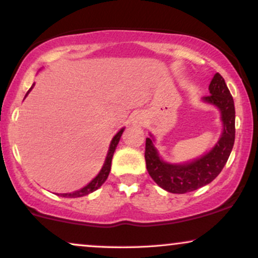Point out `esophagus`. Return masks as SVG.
Instances as JSON below:
<instances>
[{"mask_svg":"<svg viewBox=\"0 0 258 258\" xmlns=\"http://www.w3.org/2000/svg\"><path fill=\"white\" fill-rule=\"evenodd\" d=\"M135 123H136V125H138V123H142V120L141 119H136Z\"/></svg>","mask_w":258,"mask_h":258,"instance_id":"34e87169","label":"esophagus"}]
</instances>
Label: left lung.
I'll return each mask as SVG.
<instances>
[{"label": "left lung", "mask_w": 258, "mask_h": 258, "mask_svg": "<svg viewBox=\"0 0 258 258\" xmlns=\"http://www.w3.org/2000/svg\"><path fill=\"white\" fill-rule=\"evenodd\" d=\"M210 96L203 100L221 111L223 132L216 146L199 159L184 164H168L160 158L154 138L146 139V164L150 177L159 186L174 194H184L209 184L223 170L235 139V108L226 81L218 73L209 86Z\"/></svg>", "instance_id": "obj_1"}]
</instances>
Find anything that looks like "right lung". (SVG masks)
I'll return each mask as SVG.
<instances>
[{
    "label": "right lung",
    "mask_w": 258,
    "mask_h": 258,
    "mask_svg": "<svg viewBox=\"0 0 258 258\" xmlns=\"http://www.w3.org/2000/svg\"><path fill=\"white\" fill-rule=\"evenodd\" d=\"M34 87V85L31 86V88ZM30 90L28 91L29 92L31 91ZM28 93H26V96H28ZM25 96V97H26ZM125 128H121L119 132L116 133V135L114 136V138L111 139L110 142V147H109V150H108V154H106V158H105V161H104V165H103L102 170L99 171V173L97 174L96 177H94L93 179L91 180L90 183H88L87 185L84 186V188H81L80 190H76V191H73V193H67V194H60V197H64V198H80V197H85V195H88L90 193H93L94 190H97V189L99 188L100 185L103 184V183L105 182L106 178H108L109 176V172H110V168H111V159H112V155H114V152L115 149H116L117 144H119V141L121 138V136H122V132Z\"/></svg>",
    "instance_id": "obj_1"
}]
</instances>
